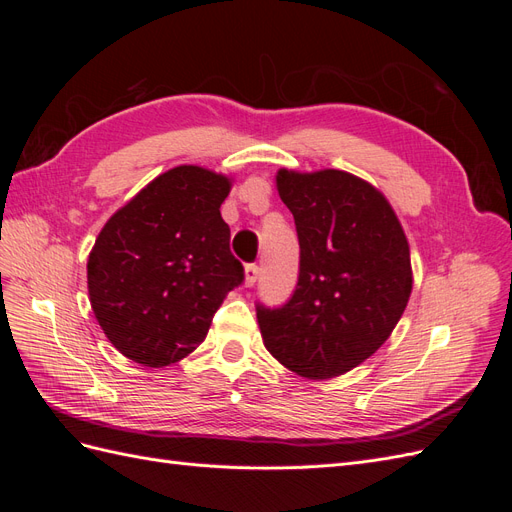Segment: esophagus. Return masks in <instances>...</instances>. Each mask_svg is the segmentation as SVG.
<instances>
[{
    "instance_id": "34e87169",
    "label": "esophagus",
    "mask_w": 512,
    "mask_h": 512,
    "mask_svg": "<svg viewBox=\"0 0 512 512\" xmlns=\"http://www.w3.org/2000/svg\"><path fill=\"white\" fill-rule=\"evenodd\" d=\"M258 273H260L258 265H247V267H245V286H247V288L254 286V284L258 282Z\"/></svg>"
}]
</instances>
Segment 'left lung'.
Returning <instances> with one entry per match:
<instances>
[{
  "mask_svg": "<svg viewBox=\"0 0 512 512\" xmlns=\"http://www.w3.org/2000/svg\"><path fill=\"white\" fill-rule=\"evenodd\" d=\"M275 185L297 224L301 262L290 301L256 307L262 342L301 378H337L369 359L404 314L406 232L386 196L346 170L280 168Z\"/></svg>",
  "mask_w": 512,
  "mask_h": 512,
  "instance_id": "obj_1",
  "label": "left lung"
}]
</instances>
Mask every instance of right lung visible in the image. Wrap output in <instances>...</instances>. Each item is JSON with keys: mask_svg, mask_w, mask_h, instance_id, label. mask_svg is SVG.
Masks as SVG:
<instances>
[{"mask_svg": "<svg viewBox=\"0 0 512 512\" xmlns=\"http://www.w3.org/2000/svg\"><path fill=\"white\" fill-rule=\"evenodd\" d=\"M232 179L183 164L111 215L87 260L89 301L104 335L145 367L185 359L243 282L220 207Z\"/></svg>", "mask_w": 512, "mask_h": 512, "instance_id": "obj_1", "label": "right lung"}]
</instances>
